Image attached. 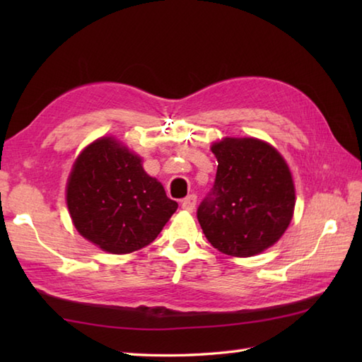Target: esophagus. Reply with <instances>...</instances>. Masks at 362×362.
I'll use <instances>...</instances> for the list:
<instances>
[{"label":"esophagus","instance_id":"1","mask_svg":"<svg viewBox=\"0 0 362 362\" xmlns=\"http://www.w3.org/2000/svg\"><path fill=\"white\" fill-rule=\"evenodd\" d=\"M196 202H197V197L196 194H189L188 197L183 199L182 202V209L187 210V211H193L196 209Z\"/></svg>","mask_w":362,"mask_h":362}]
</instances>
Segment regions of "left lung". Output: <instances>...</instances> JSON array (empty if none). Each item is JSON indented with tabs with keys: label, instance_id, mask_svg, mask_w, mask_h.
<instances>
[{
	"label": "left lung",
	"instance_id": "8db88e82",
	"mask_svg": "<svg viewBox=\"0 0 362 362\" xmlns=\"http://www.w3.org/2000/svg\"><path fill=\"white\" fill-rule=\"evenodd\" d=\"M216 179L197 209L214 249L253 257L280 240L296 205L294 182L274 146L257 138H224L211 146Z\"/></svg>",
	"mask_w": 362,
	"mask_h": 362
}]
</instances>
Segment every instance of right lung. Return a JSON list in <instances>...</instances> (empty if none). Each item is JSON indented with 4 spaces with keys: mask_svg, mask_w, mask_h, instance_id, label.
<instances>
[{
    "mask_svg": "<svg viewBox=\"0 0 362 362\" xmlns=\"http://www.w3.org/2000/svg\"><path fill=\"white\" fill-rule=\"evenodd\" d=\"M66 205L76 230L115 255L151 244L179 206L146 174L141 158L112 136L88 144L76 158Z\"/></svg>",
    "mask_w": 362,
    "mask_h": 362,
    "instance_id": "1",
    "label": "right lung"
}]
</instances>
